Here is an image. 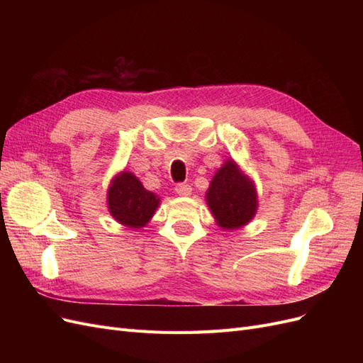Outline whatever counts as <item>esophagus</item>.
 <instances>
[{"label":"esophagus","instance_id":"obj_1","mask_svg":"<svg viewBox=\"0 0 363 363\" xmlns=\"http://www.w3.org/2000/svg\"><path fill=\"white\" fill-rule=\"evenodd\" d=\"M175 194L180 195V196H188V195H191V194H192V188H191L189 184L180 183V184L175 186Z\"/></svg>","mask_w":363,"mask_h":363}]
</instances>
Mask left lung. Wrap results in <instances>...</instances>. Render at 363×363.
<instances>
[{"label":"left lung","instance_id":"left-lung-1","mask_svg":"<svg viewBox=\"0 0 363 363\" xmlns=\"http://www.w3.org/2000/svg\"><path fill=\"white\" fill-rule=\"evenodd\" d=\"M206 203L223 230L242 228L257 213L255 180L240 169L235 159H225L208 184Z\"/></svg>","mask_w":363,"mask_h":363}]
</instances>
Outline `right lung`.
<instances>
[{"label":"right lung","mask_w":363,"mask_h":363,"mask_svg":"<svg viewBox=\"0 0 363 363\" xmlns=\"http://www.w3.org/2000/svg\"><path fill=\"white\" fill-rule=\"evenodd\" d=\"M107 208L121 225L139 230L155 216L160 204L159 195L147 191L133 172L121 171L107 189Z\"/></svg>","instance_id":"add662e5"}]
</instances>
